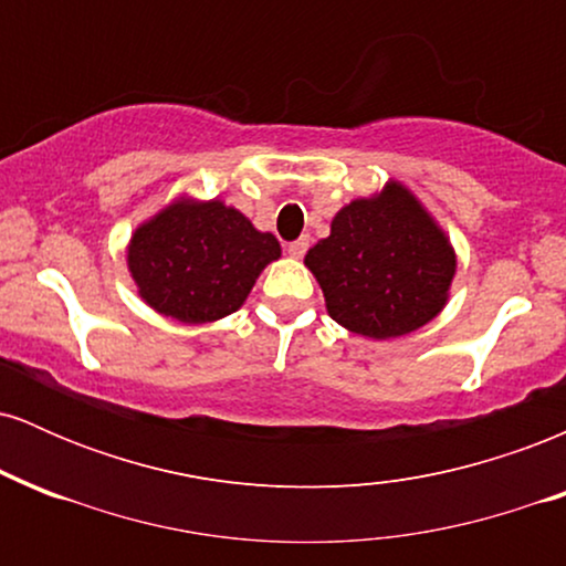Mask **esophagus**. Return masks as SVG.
<instances>
[{"instance_id":"1","label":"esophagus","mask_w":566,"mask_h":566,"mask_svg":"<svg viewBox=\"0 0 566 566\" xmlns=\"http://www.w3.org/2000/svg\"><path fill=\"white\" fill-rule=\"evenodd\" d=\"M308 247H311V242L303 237V239H297V242H292V244L287 247V252H290L292 258H303L305 252H308Z\"/></svg>"}]
</instances>
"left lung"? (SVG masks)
Here are the masks:
<instances>
[{
  "label": "left lung",
  "instance_id": "1",
  "mask_svg": "<svg viewBox=\"0 0 566 566\" xmlns=\"http://www.w3.org/2000/svg\"><path fill=\"white\" fill-rule=\"evenodd\" d=\"M305 265L337 324L388 340L423 327L444 308L454 252L423 205L394 180L378 197L343 207Z\"/></svg>",
  "mask_w": 566,
  "mask_h": 566
}]
</instances>
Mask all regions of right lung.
Segmentation results:
<instances>
[{
	"instance_id": "add662e5",
	"label": "right lung",
	"mask_w": 566,
	"mask_h": 566,
	"mask_svg": "<svg viewBox=\"0 0 566 566\" xmlns=\"http://www.w3.org/2000/svg\"><path fill=\"white\" fill-rule=\"evenodd\" d=\"M279 255L274 233L258 231L233 207L180 199L133 233L127 265L154 311L205 324L233 314Z\"/></svg>"
}]
</instances>
